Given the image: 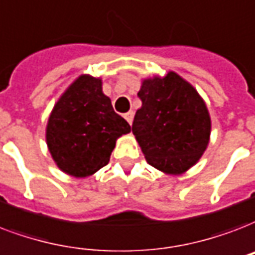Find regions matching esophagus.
<instances>
[{
    "mask_svg": "<svg viewBox=\"0 0 255 255\" xmlns=\"http://www.w3.org/2000/svg\"><path fill=\"white\" fill-rule=\"evenodd\" d=\"M124 118H126V120H127L128 123L132 124V120H133V112L129 111V112H127V114L124 115Z\"/></svg>",
    "mask_w": 255,
    "mask_h": 255,
    "instance_id": "obj_1",
    "label": "esophagus"
}]
</instances>
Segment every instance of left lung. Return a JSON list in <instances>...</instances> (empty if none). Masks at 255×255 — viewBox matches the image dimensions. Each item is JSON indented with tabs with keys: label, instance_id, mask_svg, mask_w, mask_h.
<instances>
[{
	"label": "left lung",
	"instance_id": "obj_1",
	"mask_svg": "<svg viewBox=\"0 0 255 255\" xmlns=\"http://www.w3.org/2000/svg\"><path fill=\"white\" fill-rule=\"evenodd\" d=\"M132 132L145 160L167 175L199 162L210 143L211 118L203 97L176 72L141 80Z\"/></svg>",
	"mask_w": 255,
	"mask_h": 255
}]
</instances>
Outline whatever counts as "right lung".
I'll return each instance as SVG.
<instances>
[{"instance_id":"obj_1","label":"right lung","mask_w":255,"mask_h":255,"mask_svg":"<svg viewBox=\"0 0 255 255\" xmlns=\"http://www.w3.org/2000/svg\"><path fill=\"white\" fill-rule=\"evenodd\" d=\"M131 126L112 108L102 77L83 73L50 111L45 140L56 166L73 178H88L108 164L120 136Z\"/></svg>"}]
</instances>
